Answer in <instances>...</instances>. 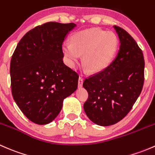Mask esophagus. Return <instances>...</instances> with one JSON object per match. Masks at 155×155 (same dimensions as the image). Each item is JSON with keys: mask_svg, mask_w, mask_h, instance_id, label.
I'll return each instance as SVG.
<instances>
[{"mask_svg": "<svg viewBox=\"0 0 155 155\" xmlns=\"http://www.w3.org/2000/svg\"><path fill=\"white\" fill-rule=\"evenodd\" d=\"M82 83H83V79L82 77L79 76V79H78V87H82Z\"/></svg>", "mask_w": 155, "mask_h": 155, "instance_id": "esophagus-1", "label": "esophagus"}]
</instances>
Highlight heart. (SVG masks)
Returning a JSON list of instances; mask_svg holds the SVG:
<instances>
[{
	"instance_id": "b5f03b06",
	"label": "heart",
	"mask_w": 155,
	"mask_h": 155,
	"mask_svg": "<svg viewBox=\"0 0 155 155\" xmlns=\"http://www.w3.org/2000/svg\"><path fill=\"white\" fill-rule=\"evenodd\" d=\"M118 46L116 34L112 31L91 28L73 34L71 43L62 45L67 64L76 68L83 54V62L92 72L105 70L112 63Z\"/></svg>"
}]
</instances>
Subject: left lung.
Returning a JSON list of instances; mask_svg holds the SVG:
<instances>
[{
    "instance_id": "left-lung-1",
    "label": "left lung",
    "mask_w": 155,
    "mask_h": 155,
    "mask_svg": "<svg viewBox=\"0 0 155 155\" xmlns=\"http://www.w3.org/2000/svg\"><path fill=\"white\" fill-rule=\"evenodd\" d=\"M120 41L116 57L105 70L85 79L88 93L84 110L100 126L116 124L127 115L140 96L144 83V57L132 37L113 26Z\"/></svg>"
}]
</instances>
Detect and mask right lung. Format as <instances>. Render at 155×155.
I'll list each match as a JSON object with an SVG mask.
<instances>
[{
  "label": "right lung",
  "mask_w": 155,
  "mask_h": 155,
  "mask_svg": "<svg viewBox=\"0 0 155 155\" xmlns=\"http://www.w3.org/2000/svg\"><path fill=\"white\" fill-rule=\"evenodd\" d=\"M76 25L47 22L29 31L10 62L12 94L25 115L37 124L58 116L64 100L77 89L79 76L63 61L62 45Z\"/></svg>",
  "instance_id": "obj_1"
}]
</instances>
